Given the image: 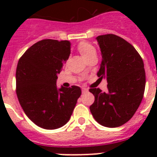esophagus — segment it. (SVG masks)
I'll return each mask as SVG.
<instances>
[{"label":"esophagus","instance_id":"34e87169","mask_svg":"<svg viewBox=\"0 0 157 157\" xmlns=\"http://www.w3.org/2000/svg\"><path fill=\"white\" fill-rule=\"evenodd\" d=\"M86 92H88V90H87V89H86V88L82 89V93L85 94V93H86Z\"/></svg>","mask_w":157,"mask_h":157}]
</instances>
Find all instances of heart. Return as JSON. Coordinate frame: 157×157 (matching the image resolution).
Segmentation results:
<instances>
[{
	"label": "heart",
	"mask_w": 157,
	"mask_h": 157,
	"mask_svg": "<svg viewBox=\"0 0 157 157\" xmlns=\"http://www.w3.org/2000/svg\"><path fill=\"white\" fill-rule=\"evenodd\" d=\"M78 50L84 59H86V57L90 56L91 54H96L95 48L91 44L87 42L80 43L78 45Z\"/></svg>",
	"instance_id": "heart-1"
}]
</instances>
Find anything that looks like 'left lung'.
<instances>
[{
	"mask_svg": "<svg viewBox=\"0 0 157 157\" xmlns=\"http://www.w3.org/2000/svg\"><path fill=\"white\" fill-rule=\"evenodd\" d=\"M96 40L102 55L97 76L107 80V91L90 89L95 98L90 109L103 126L119 127L131 119L144 97V61L134 46L118 36H98Z\"/></svg>",
	"mask_w": 157,
	"mask_h": 157,
	"instance_id": "8db88e82",
	"label": "left lung"
}]
</instances>
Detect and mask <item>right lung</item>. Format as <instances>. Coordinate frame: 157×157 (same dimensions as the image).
<instances>
[{
	"label": "right lung",
	"instance_id": "obj_1",
	"mask_svg": "<svg viewBox=\"0 0 157 157\" xmlns=\"http://www.w3.org/2000/svg\"><path fill=\"white\" fill-rule=\"evenodd\" d=\"M70 54V41L45 39L32 45L18 60L17 97L25 114L40 128L55 129L66 124L81 94L78 86L57 87L58 74Z\"/></svg>",
	"mask_w": 157,
	"mask_h": 157
}]
</instances>
